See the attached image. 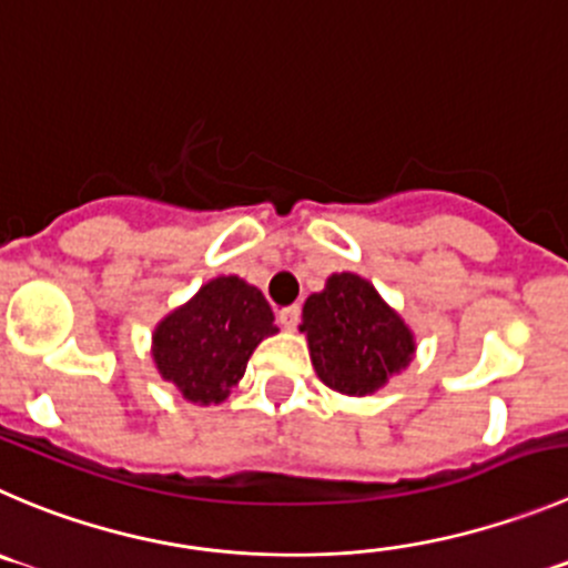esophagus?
Listing matches in <instances>:
<instances>
[{"label": "esophagus", "instance_id": "esophagus-1", "mask_svg": "<svg viewBox=\"0 0 568 568\" xmlns=\"http://www.w3.org/2000/svg\"><path fill=\"white\" fill-rule=\"evenodd\" d=\"M278 323L284 328H290V332H293V328H298V323H301V306L295 304V306H284V310L278 312Z\"/></svg>", "mask_w": 568, "mask_h": 568}]
</instances>
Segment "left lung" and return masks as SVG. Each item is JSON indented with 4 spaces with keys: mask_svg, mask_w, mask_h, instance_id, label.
Listing matches in <instances>:
<instances>
[{
    "mask_svg": "<svg viewBox=\"0 0 568 568\" xmlns=\"http://www.w3.org/2000/svg\"><path fill=\"white\" fill-rule=\"evenodd\" d=\"M317 376L345 396H368L413 359V334L368 281L334 273L306 298L304 326Z\"/></svg>",
    "mask_w": 568,
    "mask_h": 568,
    "instance_id": "1",
    "label": "left lung"
}]
</instances>
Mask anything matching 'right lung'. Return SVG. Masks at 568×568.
<instances>
[{"instance_id":"right-lung-1","label":"right lung","mask_w":568,"mask_h":568,"mask_svg":"<svg viewBox=\"0 0 568 568\" xmlns=\"http://www.w3.org/2000/svg\"><path fill=\"white\" fill-rule=\"evenodd\" d=\"M275 332L264 295L236 275H223L159 323L153 359L183 398L217 404L242 379L253 348Z\"/></svg>"}]
</instances>
